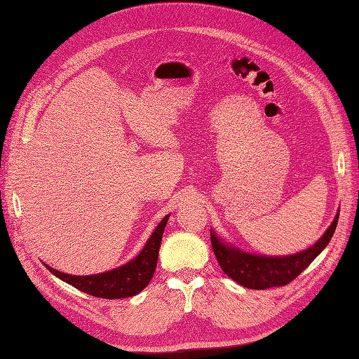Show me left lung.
I'll return each mask as SVG.
<instances>
[{
  "instance_id": "obj_1",
  "label": "left lung",
  "mask_w": 359,
  "mask_h": 359,
  "mask_svg": "<svg viewBox=\"0 0 359 359\" xmlns=\"http://www.w3.org/2000/svg\"><path fill=\"white\" fill-rule=\"evenodd\" d=\"M340 209L330 227L312 246L290 255H262L241 250L224 241L211 229L212 250L222 271L239 285L250 290H266L287 285L297 278L325 250L337 227Z\"/></svg>"
}]
</instances>
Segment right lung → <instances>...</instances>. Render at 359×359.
<instances>
[{
	"label": "right lung",
	"instance_id": "1",
	"mask_svg": "<svg viewBox=\"0 0 359 359\" xmlns=\"http://www.w3.org/2000/svg\"><path fill=\"white\" fill-rule=\"evenodd\" d=\"M168 219L169 214L158 222V226L154 229L151 236L148 238L144 248L137 257H133L130 262L113 270H107L96 275L77 276L64 273V271H59L46 263L43 264L60 280L69 283L74 288H77L86 294L93 295V297L111 300L132 297V295L140 294L150 283L154 275L160 243H162V236L168 224Z\"/></svg>",
	"mask_w": 359,
	"mask_h": 359
}]
</instances>
